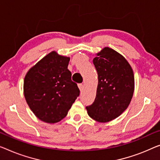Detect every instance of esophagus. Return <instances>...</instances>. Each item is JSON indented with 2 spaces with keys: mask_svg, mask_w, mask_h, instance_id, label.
<instances>
[{
  "mask_svg": "<svg viewBox=\"0 0 160 160\" xmlns=\"http://www.w3.org/2000/svg\"><path fill=\"white\" fill-rule=\"evenodd\" d=\"M78 88H79L80 91H82V90H83V88H84V85H83L82 84H78Z\"/></svg>",
  "mask_w": 160,
  "mask_h": 160,
  "instance_id": "34e87169",
  "label": "esophagus"
}]
</instances>
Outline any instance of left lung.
I'll use <instances>...</instances> for the list:
<instances>
[{
	"instance_id": "obj_1",
	"label": "left lung",
	"mask_w": 160,
	"mask_h": 160,
	"mask_svg": "<svg viewBox=\"0 0 160 160\" xmlns=\"http://www.w3.org/2000/svg\"><path fill=\"white\" fill-rule=\"evenodd\" d=\"M92 62L98 84L94 102L86 106L88 114L98 122H108L128 108L134 90V76L127 60L109 47L98 52Z\"/></svg>"
}]
</instances>
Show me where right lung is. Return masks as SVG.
<instances>
[{
  "label": "right lung",
  "instance_id": "obj_1",
  "mask_svg": "<svg viewBox=\"0 0 160 160\" xmlns=\"http://www.w3.org/2000/svg\"><path fill=\"white\" fill-rule=\"evenodd\" d=\"M70 57L52 52L28 71L23 82L27 103L44 122H59L67 116L80 95L68 69Z\"/></svg>",
  "mask_w": 160,
  "mask_h": 160
}]
</instances>
